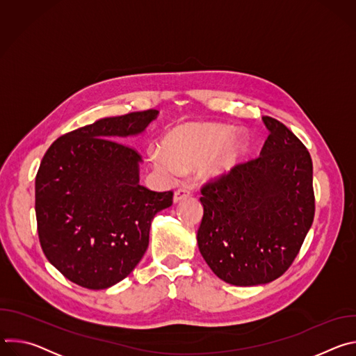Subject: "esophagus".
Listing matches in <instances>:
<instances>
[{
	"label": "esophagus",
	"instance_id": "1",
	"mask_svg": "<svg viewBox=\"0 0 356 356\" xmlns=\"http://www.w3.org/2000/svg\"><path fill=\"white\" fill-rule=\"evenodd\" d=\"M190 195H191V193H190L188 190H186V188H179V190L175 191L173 201H175V202H180L181 200H186V198H188Z\"/></svg>",
	"mask_w": 356,
	"mask_h": 356
}]
</instances>
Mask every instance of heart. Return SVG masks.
Segmentation results:
<instances>
[{"label": "heart", "instance_id": "heart-1", "mask_svg": "<svg viewBox=\"0 0 356 356\" xmlns=\"http://www.w3.org/2000/svg\"><path fill=\"white\" fill-rule=\"evenodd\" d=\"M228 125L213 122H187L175 127L162 140V150H150L149 161L166 179L203 165L200 176L218 181L235 173L249 152L245 134Z\"/></svg>", "mask_w": 356, "mask_h": 356}]
</instances>
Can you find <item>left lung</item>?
<instances>
[{
  "label": "left lung",
  "mask_w": 356,
  "mask_h": 356,
  "mask_svg": "<svg viewBox=\"0 0 356 356\" xmlns=\"http://www.w3.org/2000/svg\"><path fill=\"white\" fill-rule=\"evenodd\" d=\"M269 136L261 156L201 188L197 243L210 269L234 286L280 277L314 220L313 162L282 122L262 117Z\"/></svg>",
  "instance_id": "1"
}]
</instances>
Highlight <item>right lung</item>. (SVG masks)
I'll return each mask as SVG.
<instances>
[{"instance_id":"right-lung-1","label":"right lung","mask_w":356,"mask_h":356,"mask_svg":"<svg viewBox=\"0 0 356 356\" xmlns=\"http://www.w3.org/2000/svg\"><path fill=\"white\" fill-rule=\"evenodd\" d=\"M158 114L98 120L58 138L40 162L35 179L40 246L81 287L108 289L125 279L147 249L152 220L172 206V191L139 184L142 158L118 142L142 134Z\"/></svg>"}]
</instances>
